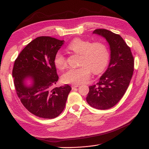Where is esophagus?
I'll return each mask as SVG.
<instances>
[{
	"label": "esophagus",
	"mask_w": 149,
	"mask_h": 149,
	"mask_svg": "<svg viewBox=\"0 0 149 149\" xmlns=\"http://www.w3.org/2000/svg\"><path fill=\"white\" fill-rule=\"evenodd\" d=\"M79 85H78V84H72V85H71L72 89H74V88H78V87H79Z\"/></svg>",
	"instance_id": "34e87169"
}]
</instances>
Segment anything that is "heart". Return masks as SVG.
I'll return each instance as SVG.
<instances>
[{
    "mask_svg": "<svg viewBox=\"0 0 149 149\" xmlns=\"http://www.w3.org/2000/svg\"><path fill=\"white\" fill-rule=\"evenodd\" d=\"M68 48L81 55V66L77 68H71L63 73L62 80L66 83L80 84L87 82L91 76V71L94 74H100L106 69L109 62V51L102 43H92L88 40L76 38L70 43ZM54 64L60 70L66 66V58L61 52L56 53Z\"/></svg>",
    "mask_w": 149,
    "mask_h": 149,
    "instance_id": "b5f03b06",
    "label": "heart"
}]
</instances>
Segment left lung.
I'll return each mask as SVG.
<instances>
[{
    "label": "left lung",
    "instance_id": "1",
    "mask_svg": "<svg viewBox=\"0 0 149 149\" xmlns=\"http://www.w3.org/2000/svg\"><path fill=\"white\" fill-rule=\"evenodd\" d=\"M93 34L106 40L110 49L109 63L96 85L89 86L88 104L105 110L114 106L127 90L134 71V57L130 48L119 35L106 29H96Z\"/></svg>",
    "mask_w": 149,
    "mask_h": 149
}]
</instances>
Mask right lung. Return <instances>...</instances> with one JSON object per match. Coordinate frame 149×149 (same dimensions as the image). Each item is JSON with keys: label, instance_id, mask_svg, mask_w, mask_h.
<instances>
[{"label": "right lung", "instance_id": "right-lung-1", "mask_svg": "<svg viewBox=\"0 0 149 149\" xmlns=\"http://www.w3.org/2000/svg\"><path fill=\"white\" fill-rule=\"evenodd\" d=\"M64 42L49 37L36 38L20 52L13 65L18 97L26 109L39 118L59 116L71 90L68 84L53 88L58 80L54 57Z\"/></svg>", "mask_w": 149, "mask_h": 149}]
</instances>
